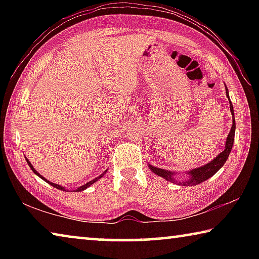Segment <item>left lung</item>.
I'll list each match as a JSON object with an SVG mask.
<instances>
[{
	"instance_id": "8db88e82",
	"label": "left lung",
	"mask_w": 259,
	"mask_h": 259,
	"mask_svg": "<svg viewBox=\"0 0 259 259\" xmlns=\"http://www.w3.org/2000/svg\"><path fill=\"white\" fill-rule=\"evenodd\" d=\"M226 94H227V98L230 99V96L229 93H227V88H226ZM230 108H231V113H232V116H233V124H232V128L231 131L229 134V137L226 139V145H225V150L223 151L221 154H218L214 159L209 162L208 164H204L202 166H200V168H196V169H193L191 170L190 172H188V176L190 178L186 179L185 182L183 183H178V184H183V185H198L200 183H203L204 181H207L208 178L212 177L214 174H216L219 169L222 168L223 165L227 160V157H229L231 150H232V146H233V142H234V134H235V120H234V112H233V105H232L231 100H230ZM150 166V169L152 170L153 172L159 175V176L163 177L166 181L171 182V183H177L176 181L174 179V172L169 171V170H164V169H160V168H155V166L153 165H148Z\"/></svg>"
}]
</instances>
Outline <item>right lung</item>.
Here are the masks:
<instances>
[{
    "label": "right lung",
    "mask_w": 259,
    "mask_h": 259,
    "mask_svg": "<svg viewBox=\"0 0 259 259\" xmlns=\"http://www.w3.org/2000/svg\"><path fill=\"white\" fill-rule=\"evenodd\" d=\"M26 161H27V163H28V165L30 166V169H32V170H33V172H34V174H36L38 177H41V178L43 179V181H46L47 183H49L51 186H54V187H56V188H58V190H61V191H66V190H65V188H64L63 186H60V185H57V184H54V183H50L49 181H48V179H46L45 177H42V176H41V175H40V174H38V172L36 171V170H35V169L33 168V165H32V163H30V162L28 161V159H27V157H26ZM103 175H104V174H103ZM103 175H100V176H99L98 178H95V179H93V181H90L89 183H87V184H85V185H83V186H80V187H78V188H77V190H76V192H80V191H83V190H85V188H87V187H89V186L91 185V184H94V183H95L96 181H97V179H99L100 177H103Z\"/></svg>",
    "instance_id": "right-lung-1"
}]
</instances>
